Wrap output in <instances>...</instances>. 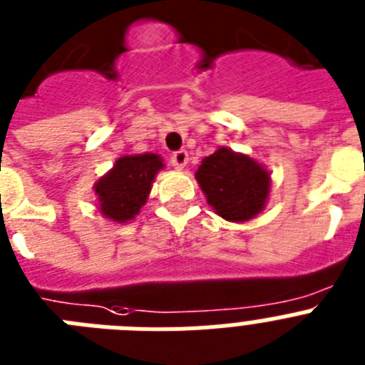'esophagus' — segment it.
Masks as SVG:
<instances>
[{
  "label": "esophagus",
  "instance_id": "1",
  "mask_svg": "<svg viewBox=\"0 0 365 365\" xmlns=\"http://www.w3.org/2000/svg\"><path fill=\"white\" fill-rule=\"evenodd\" d=\"M187 161L189 154L185 150H178V152H174V154L170 155V163H173V167L176 168V170H182V168L187 165Z\"/></svg>",
  "mask_w": 365,
  "mask_h": 365
}]
</instances>
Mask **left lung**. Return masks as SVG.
Here are the masks:
<instances>
[{
    "label": "left lung",
    "instance_id": "1",
    "mask_svg": "<svg viewBox=\"0 0 365 365\" xmlns=\"http://www.w3.org/2000/svg\"><path fill=\"white\" fill-rule=\"evenodd\" d=\"M195 178L207 204L230 222H245L262 213L271 191L267 168L225 146L202 159Z\"/></svg>",
    "mask_w": 365,
    "mask_h": 365
}]
</instances>
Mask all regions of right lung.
<instances>
[{
	"mask_svg": "<svg viewBox=\"0 0 365 365\" xmlns=\"http://www.w3.org/2000/svg\"><path fill=\"white\" fill-rule=\"evenodd\" d=\"M163 168L158 154H139L118 158L113 168L94 185L100 202V213L115 222H128L139 215L152 189L155 174Z\"/></svg>",
	"mask_w": 365,
	"mask_h": 365,
	"instance_id": "add662e5",
	"label": "right lung"
}]
</instances>
